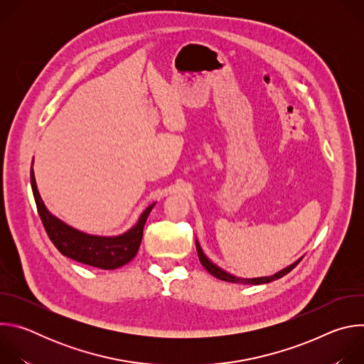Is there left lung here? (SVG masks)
<instances>
[{"mask_svg":"<svg viewBox=\"0 0 364 364\" xmlns=\"http://www.w3.org/2000/svg\"><path fill=\"white\" fill-rule=\"evenodd\" d=\"M196 247H197V255H198V259H200V262H201V265L204 267V269L207 271V272H210L213 277H216L218 279H222V281H226V282H233V284H237V282H240V284H250V285H259V284H268V282H272V281H277V279H279V278H282V277H285L287 274H289L299 262H301V259H298L296 262H294L292 265H289V267H287L285 269H282V271H279V272H277L275 275H272V277H262V278H250V279H243V278H236L235 275H230V274H228L226 271H223V269H220L219 267H216L212 261H209V259H207V256L203 253V250H201V247H200V245H198V242L196 240Z\"/></svg>","mask_w":364,"mask_h":364,"instance_id":"left-lung-1","label":"left lung"}]
</instances>
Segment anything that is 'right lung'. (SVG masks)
<instances>
[{
	"label": "right lung",
	"mask_w": 364,
	"mask_h": 364,
	"mask_svg": "<svg viewBox=\"0 0 364 364\" xmlns=\"http://www.w3.org/2000/svg\"><path fill=\"white\" fill-rule=\"evenodd\" d=\"M30 180L38 216L50 240L53 242L62 255L73 259L76 262L100 269L121 268L135 257L142 240L144 225L154 204L146 207L139 216L136 225L124 235L114 237L92 236L68 226L46 209L36 186L33 168Z\"/></svg>",
	"instance_id": "obj_1"
}]
</instances>
